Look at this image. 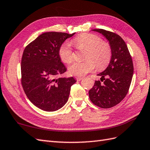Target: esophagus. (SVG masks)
<instances>
[{
	"mask_svg": "<svg viewBox=\"0 0 150 150\" xmlns=\"http://www.w3.org/2000/svg\"><path fill=\"white\" fill-rule=\"evenodd\" d=\"M76 81H81V80L83 79L82 77H81V76H76Z\"/></svg>",
	"mask_w": 150,
	"mask_h": 150,
	"instance_id": "34e87169",
	"label": "esophagus"
}]
</instances>
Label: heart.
Wrapping results in <instances>:
<instances>
[{
  "label": "heart",
  "mask_w": 150,
  "mask_h": 150,
  "mask_svg": "<svg viewBox=\"0 0 150 150\" xmlns=\"http://www.w3.org/2000/svg\"><path fill=\"white\" fill-rule=\"evenodd\" d=\"M80 50H86L82 62H75L68 67L69 74L82 76L92 71L96 68L103 69L107 67L112 57V49L109 43L102 41V38L94 34H82L73 41ZM59 55L61 61L69 64L74 59L71 44L62 43L59 48Z\"/></svg>",
  "instance_id": "1"
}]
</instances>
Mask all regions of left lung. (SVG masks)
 Masks as SVG:
<instances>
[{
    "label": "left lung",
    "mask_w": 150,
    "mask_h": 150,
    "mask_svg": "<svg viewBox=\"0 0 150 150\" xmlns=\"http://www.w3.org/2000/svg\"><path fill=\"white\" fill-rule=\"evenodd\" d=\"M105 37L112 49L110 63L103 72L101 82L96 81L89 91L90 100L95 105L108 109L117 105L127 95L134 74L132 57L125 41L118 34L102 29H93Z\"/></svg>",
    "instance_id": "left-lung-1"
}]
</instances>
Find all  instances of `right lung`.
<instances>
[{
	"instance_id": "1",
	"label": "right lung",
	"mask_w": 150,
	"mask_h": 150,
	"mask_svg": "<svg viewBox=\"0 0 150 150\" xmlns=\"http://www.w3.org/2000/svg\"><path fill=\"white\" fill-rule=\"evenodd\" d=\"M66 33L41 34L25 48L21 61V82L27 98L40 109L52 112L67 102L74 78L58 76L67 71L59 48L67 38Z\"/></svg>"
}]
</instances>
